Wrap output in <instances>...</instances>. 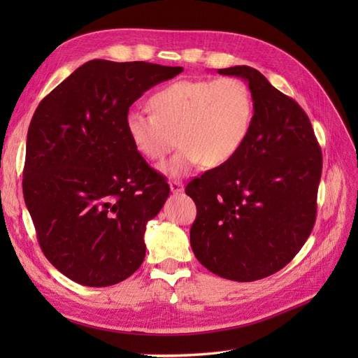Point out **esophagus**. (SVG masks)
<instances>
[{
    "label": "esophagus",
    "instance_id": "obj_1",
    "mask_svg": "<svg viewBox=\"0 0 358 358\" xmlns=\"http://www.w3.org/2000/svg\"><path fill=\"white\" fill-rule=\"evenodd\" d=\"M170 191L173 194H179L183 191V183L179 182V180H171L170 182Z\"/></svg>",
    "mask_w": 358,
    "mask_h": 358
}]
</instances>
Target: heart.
<instances>
[{
    "label": "heart",
    "mask_w": 358,
    "mask_h": 358,
    "mask_svg": "<svg viewBox=\"0 0 358 358\" xmlns=\"http://www.w3.org/2000/svg\"><path fill=\"white\" fill-rule=\"evenodd\" d=\"M152 113L131 109L124 127L134 149L149 161H159L179 149L161 171L180 178L200 164L218 167L245 145L254 121V100L246 83L234 78L178 80L149 99Z\"/></svg>",
    "instance_id": "b5f03b06"
}]
</instances>
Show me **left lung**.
Returning a JSON list of instances; mask_svg holds the SVG:
<instances>
[{
    "instance_id": "8db88e82",
    "label": "left lung",
    "mask_w": 358,
    "mask_h": 358,
    "mask_svg": "<svg viewBox=\"0 0 358 358\" xmlns=\"http://www.w3.org/2000/svg\"><path fill=\"white\" fill-rule=\"evenodd\" d=\"M248 82L254 121L229 162L191 180L194 255L221 278L251 282L285 267L315 224L322 155L305 110L248 66L220 69Z\"/></svg>"
}]
</instances>
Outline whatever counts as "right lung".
Returning a JSON list of instances; mask_svg holds the SVG:
<instances>
[{
	"instance_id": "add662e5",
	"label": "right lung",
	"mask_w": 358,
	"mask_h": 358,
	"mask_svg": "<svg viewBox=\"0 0 358 358\" xmlns=\"http://www.w3.org/2000/svg\"><path fill=\"white\" fill-rule=\"evenodd\" d=\"M182 67L92 59L41 100L27 136L24 199L43 254L86 287H109L142 266L146 224L170 187L127 136L124 119Z\"/></svg>"
}]
</instances>
